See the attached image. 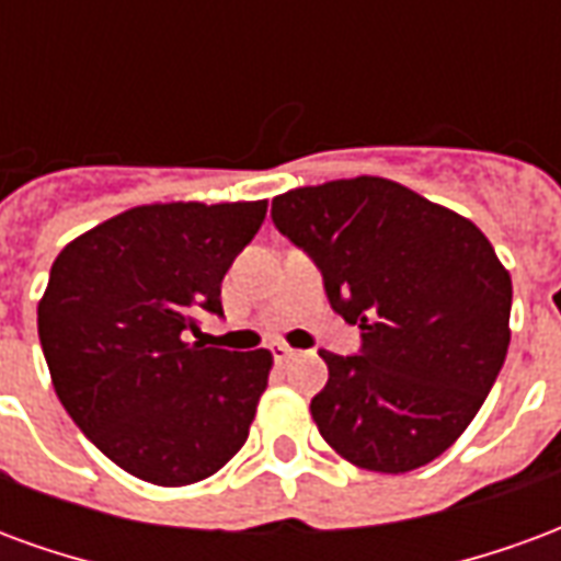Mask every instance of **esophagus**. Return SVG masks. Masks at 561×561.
<instances>
[{
	"label": "esophagus",
	"mask_w": 561,
	"mask_h": 561,
	"mask_svg": "<svg viewBox=\"0 0 561 561\" xmlns=\"http://www.w3.org/2000/svg\"><path fill=\"white\" fill-rule=\"evenodd\" d=\"M304 352H297V348H291V345H285V342H279V345H273V357L279 360V364H288V360H297Z\"/></svg>",
	"instance_id": "esophagus-1"
}]
</instances>
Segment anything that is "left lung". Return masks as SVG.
<instances>
[{
	"label": "left lung",
	"mask_w": 561,
	"mask_h": 561,
	"mask_svg": "<svg viewBox=\"0 0 561 561\" xmlns=\"http://www.w3.org/2000/svg\"><path fill=\"white\" fill-rule=\"evenodd\" d=\"M273 221L324 276L364 354L321 352L318 433L366 471L421 469L481 412L511 342V273L466 216L385 176L300 185Z\"/></svg>",
	"instance_id": "left-lung-1"
}]
</instances>
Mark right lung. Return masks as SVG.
I'll return each mask as SVG.
<instances>
[{"mask_svg": "<svg viewBox=\"0 0 561 561\" xmlns=\"http://www.w3.org/2000/svg\"><path fill=\"white\" fill-rule=\"evenodd\" d=\"M267 201H171L119 213L56 255L38 300L50 381L80 433L156 486L216 474L245 445L273 354L192 342Z\"/></svg>", "mask_w": 561, "mask_h": 561, "instance_id": "right-lung-1", "label": "right lung"}]
</instances>
